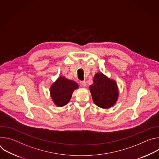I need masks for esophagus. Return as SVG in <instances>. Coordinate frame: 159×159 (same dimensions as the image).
Wrapping results in <instances>:
<instances>
[{"mask_svg":"<svg viewBox=\"0 0 159 159\" xmlns=\"http://www.w3.org/2000/svg\"><path fill=\"white\" fill-rule=\"evenodd\" d=\"M80 85H81V86L82 87H85V86H86V82H85V81H80Z\"/></svg>","mask_w":159,"mask_h":159,"instance_id":"obj_1","label":"esophagus"}]
</instances>
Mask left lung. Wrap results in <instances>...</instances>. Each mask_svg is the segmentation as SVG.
Instances as JSON below:
<instances>
[{"mask_svg":"<svg viewBox=\"0 0 159 159\" xmlns=\"http://www.w3.org/2000/svg\"><path fill=\"white\" fill-rule=\"evenodd\" d=\"M89 89L95 104L103 109L114 106L118 99L119 90L116 81L102 73L95 74Z\"/></svg>","mask_w":159,"mask_h":159,"instance_id":"1","label":"left lung"}]
</instances>
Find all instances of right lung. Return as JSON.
<instances>
[{"label":"right lung","mask_w":159,"mask_h":159,"mask_svg":"<svg viewBox=\"0 0 159 159\" xmlns=\"http://www.w3.org/2000/svg\"><path fill=\"white\" fill-rule=\"evenodd\" d=\"M78 87L79 85L75 82L67 79L63 76L59 77L50 89L54 104L58 107L65 106L70 101L74 90Z\"/></svg>","instance_id":"right-lung-1"}]
</instances>
